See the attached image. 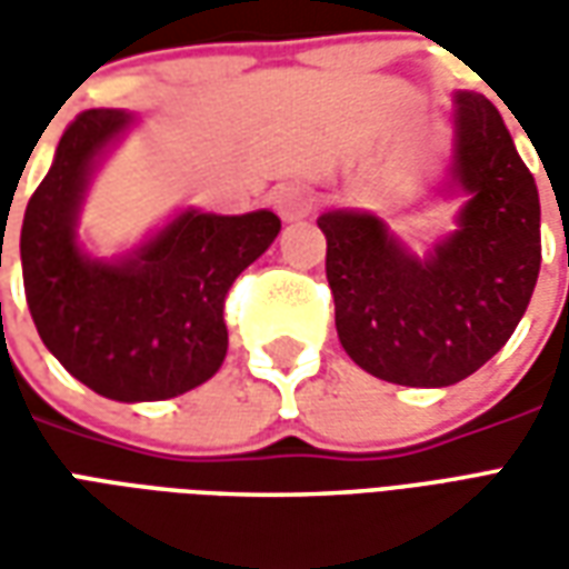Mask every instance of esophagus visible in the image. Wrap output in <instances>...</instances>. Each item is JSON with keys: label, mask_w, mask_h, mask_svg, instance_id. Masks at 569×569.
<instances>
[{"label": "esophagus", "mask_w": 569, "mask_h": 569, "mask_svg": "<svg viewBox=\"0 0 569 569\" xmlns=\"http://www.w3.org/2000/svg\"><path fill=\"white\" fill-rule=\"evenodd\" d=\"M271 203L273 210L280 212V219L296 222V219H305L313 210V194L298 182H283V186H277L271 191Z\"/></svg>", "instance_id": "34e87169"}]
</instances>
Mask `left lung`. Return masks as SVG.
Segmentation results:
<instances>
[{"label": "left lung", "instance_id": "obj_1", "mask_svg": "<svg viewBox=\"0 0 569 569\" xmlns=\"http://www.w3.org/2000/svg\"><path fill=\"white\" fill-rule=\"evenodd\" d=\"M448 191L463 194L457 231L418 259L387 224L322 212L326 280L347 357L402 387H451L512 338L539 277V191L497 106L453 93Z\"/></svg>", "mask_w": 569, "mask_h": 569}]
</instances>
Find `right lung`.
<instances>
[{
  "instance_id": "1",
  "label": "right lung",
  "mask_w": 569,
  "mask_h": 569,
  "mask_svg": "<svg viewBox=\"0 0 569 569\" xmlns=\"http://www.w3.org/2000/svg\"><path fill=\"white\" fill-rule=\"evenodd\" d=\"M130 124L121 109H88L69 124L27 203L20 264L32 322L60 366L106 399L158 402L219 371L224 296L280 234V219L182 210L128 256L91 259L76 234L81 200Z\"/></svg>"
}]
</instances>
